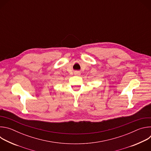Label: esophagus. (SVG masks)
<instances>
[{
    "instance_id": "obj_1",
    "label": "esophagus",
    "mask_w": 151,
    "mask_h": 151,
    "mask_svg": "<svg viewBox=\"0 0 151 151\" xmlns=\"http://www.w3.org/2000/svg\"><path fill=\"white\" fill-rule=\"evenodd\" d=\"M74 75L75 76H79L81 75V72H78V71H76V72H74Z\"/></svg>"
}]
</instances>
